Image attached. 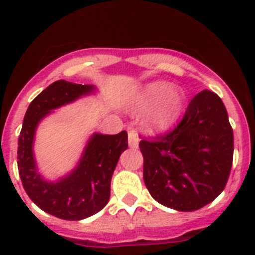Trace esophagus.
I'll use <instances>...</instances> for the list:
<instances>
[{"mask_svg": "<svg viewBox=\"0 0 255 255\" xmlns=\"http://www.w3.org/2000/svg\"><path fill=\"white\" fill-rule=\"evenodd\" d=\"M128 138H129V147L130 148H138L139 145V138L138 134L135 130H130L129 134H128Z\"/></svg>", "mask_w": 255, "mask_h": 255, "instance_id": "1", "label": "esophagus"}]
</instances>
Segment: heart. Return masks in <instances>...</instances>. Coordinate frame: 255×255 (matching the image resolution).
<instances>
[{
	"label": "heart",
	"mask_w": 255,
	"mask_h": 255,
	"mask_svg": "<svg viewBox=\"0 0 255 255\" xmlns=\"http://www.w3.org/2000/svg\"><path fill=\"white\" fill-rule=\"evenodd\" d=\"M126 107L132 112L145 111L141 125L150 134H161L172 128L184 112L186 94L182 88L155 80L135 88L126 97Z\"/></svg>",
	"instance_id": "b5f03b06"
}]
</instances>
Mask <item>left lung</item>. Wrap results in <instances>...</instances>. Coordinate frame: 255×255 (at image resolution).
Wrapping results in <instances>:
<instances>
[{
    "mask_svg": "<svg viewBox=\"0 0 255 255\" xmlns=\"http://www.w3.org/2000/svg\"><path fill=\"white\" fill-rule=\"evenodd\" d=\"M144 184L162 206L193 212L213 202L233 166L234 132L220 97L202 91L171 132L139 143Z\"/></svg>",
    "mask_w": 255,
    "mask_h": 255,
    "instance_id": "8db88e82",
    "label": "left lung"
}]
</instances>
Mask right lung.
<instances>
[{
	"instance_id": "right-lung-1",
	"label": "right lung",
	"mask_w": 255,
	"mask_h": 255,
	"mask_svg": "<svg viewBox=\"0 0 255 255\" xmlns=\"http://www.w3.org/2000/svg\"><path fill=\"white\" fill-rule=\"evenodd\" d=\"M96 92L93 85L57 80L38 94L24 116L17 147V168L26 194L42 211L61 220L80 221L105 208L111 179L121 153L128 148V132H94L76 167L56 181L46 180L35 163L33 144L37 126L53 110Z\"/></svg>"
}]
</instances>
